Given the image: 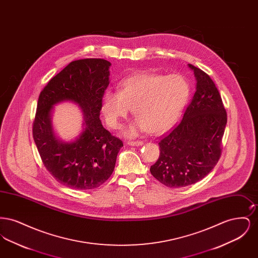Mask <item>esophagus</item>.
I'll return each mask as SVG.
<instances>
[{"instance_id": "obj_1", "label": "esophagus", "mask_w": 258, "mask_h": 258, "mask_svg": "<svg viewBox=\"0 0 258 258\" xmlns=\"http://www.w3.org/2000/svg\"><path fill=\"white\" fill-rule=\"evenodd\" d=\"M127 144L131 145V146H141V145L144 144V142L141 141V140H138V141H128Z\"/></svg>"}]
</instances>
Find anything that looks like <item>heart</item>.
Instances as JSON below:
<instances>
[{
	"label": "heart",
	"mask_w": 258,
	"mask_h": 258,
	"mask_svg": "<svg viewBox=\"0 0 258 258\" xmlns=\"http://www.w3.org/2000/svg\"><path fill=\"white\" fill-rule=\"evenodd\" d=\"M189 95L190 84L181 74H136L123 79L119 92L106 91L102 106L111 127H119L133 109L137 122L126 135L133 136L138 131L161 134L178 120Z\"/></svg>",
	"instance_id": "heart-1"
}]
</instances>
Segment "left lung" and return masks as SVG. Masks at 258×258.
<instances>
[{
	"label": "left lung",
	"mask_w": 258,
	"mask_h": 258,
	"mask_svg": "<svg viewBox=\"0 0 258 258\" xmlns=\"http://www.w3.org/2000/svg\"><path fill=\"white\" fill-rule=\"evenodd\" d=\"M197 91L183 119L160 136V158L151 174L168 187L196 184L207 176L221 155L227 114L220 92L208 74L192 64Z\"/></svg>",
	"instance_id": "left-lung-1"
}]
</instances>
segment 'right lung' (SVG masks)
<instances>
[{"mask_svg": "<svg viewBox=\"0 0 258 258\" xmlns=\"http://www.w3.org/2000/svg\"><path fill=\"white\" fill-rule=\"evenodd\" d=\"M111 63L103 59L70 62L40 92L33 122V136L45 168L61 184L92 189L106 182L123 147L99 120L102 98L109 85ZM76 102L85 112L86 128L74 143L59 142L52 134L50 111L63 101Z\"/></svg>", "mask_w": 258, "mask_h": 258, "instance_id": "obj_1", "label": "right lung"}]
</instances>
